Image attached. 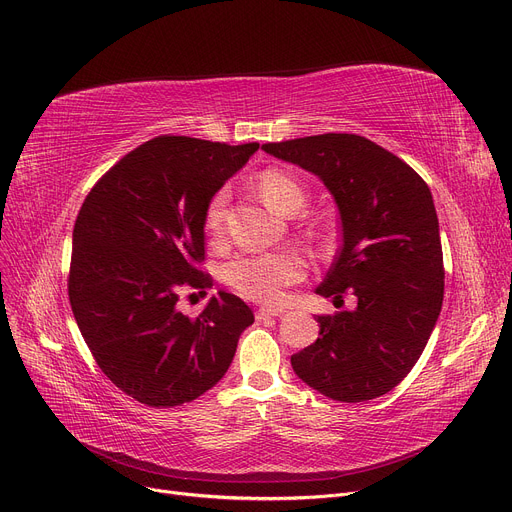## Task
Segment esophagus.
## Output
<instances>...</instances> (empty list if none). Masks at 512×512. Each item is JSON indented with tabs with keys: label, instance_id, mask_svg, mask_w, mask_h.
Wrapping results in <instances>:
<instances>
[{
	"label": "esophagus",
	"instance_id": "esophagus-1",
	"mask_svg": "<svg viewBox=\"0 0 512 512\" xmlns=\"http://www.w3.org/2000/svg\"><path fill=\"white\" fill-rule=\"evenodd\" d=\"M286 311L276 309V306H261V309L255 313L257 319H267V317H282Z\"/></svg>",
	"mask_w": 512,
	"mask_h": 512
}]
</instances>
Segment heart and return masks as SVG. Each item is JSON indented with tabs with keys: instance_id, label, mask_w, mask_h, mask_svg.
Listing matches in <instances>:
<instances>
[{
	"instance_id": "b5f03b06",
	"label": "heart",
	"mask_w": 512,
	"mask_h": 512,
	"mask_svg": "<svg viewBox=\"0 0 512 512\" xmlns=\"http://www.w3.org/2000/svg\"><path fill=\"white\" fill-rule=\"evenodd\" d=\"M259 193L271 210L284 216H294L304 206V189L298 179L286 170L269 168L259 177ZM228 191H218L203 214V224L218 234L222 230V220L226 214ZM226 282L238 292L257 302H280L284 288L302 280L304 263L294 253H263V255H243L232 259L224 269Z\"/></svg>"
}]
</instances>
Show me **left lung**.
I'll return each instance as SVG.
<instances>
[{
  "mask_svg": "<svg viewBox=\"0 0 512 512\" xmlns=\"http://www.w3.org/2000/svg\"><path fill=\"white\" fill-rule=\"evenodd\" d=\"M261 150L313 173L342 220V249L317 294L354 311L317 317V342L290 358L321 395L358 403L397 387L422 356L445 294L438 218L428 185L395 154L352 133ZM344 302V300H342Z\"/></svg>",
  "mask_w": 512,
  "mask_h": 512,
  "instance_id": "obj_1",
  "label": "left lung"
}]
</instances>
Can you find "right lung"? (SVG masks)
Returning <instances> with one entry per match:
<instances>
[{
    "instance_id": "right-lung-1",
    "label": "right lung",
    "mask_w": 512,
    "mask_h": 512,
    "mask_svg": "<svg viewBox=\"0 0 512 512\" xmlns=\"http://www.w3.org/2000/svg\"><path fill=\"white\" fill-rule=\"evenodd\" d=\"M259 150L162 135L121 158L82 203L72 236L70 302L96 364L129 397L175 407L230 366L249 306L218 292L197 319L183 288H212L203 259L210 199Z\"/></svg>"
}]
</instances>
